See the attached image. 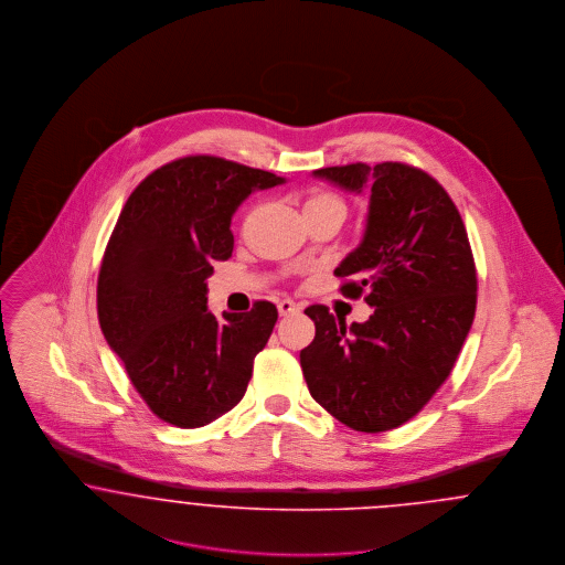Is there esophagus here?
Segmentation results:
<instances>
[{
	"instance_id": "esophagus-1",
	"label": "esophagus",
	"mask_w": 565,
	"mask_h": 565,
	"mask_svg": "<svg viewBox=\"0 0 565 565\" xmlns=\"http://www.w3.org/2000/svg\"><path fill=\"white\" fill-rule=\"evenodd\" d=\"M277 309H279V316H290V313H296L300 307L296 305L295 300L284 298V300L277 302Z\"/></svg>"
}]
</instances>
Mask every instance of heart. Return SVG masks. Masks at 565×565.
Instances as JSON below:
<instances>
[{
	"label": "heart",
	"instance_id": "b5f03b06",
	"mask_svg": "<svg viewBox=\"0 0 565 565\" xmlns=\"http://www.w3.org/2000/svg\"><path fill=\"white\" fill-rule=\"evenodd\" d=\"M318 210H341V212H345V203H343L341 196H337L332 192H313L305 201V212H318Z\"/></svg>",
	"mask_w": 565,
	"mask_h": 565
}]
</instances>
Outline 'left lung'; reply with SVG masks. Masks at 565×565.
Here are the masks:
<instances>
[{"mask_svg": "<svg viewBox=\"0 0 565 565\" xmlns=\"http://www.w3.org/2000/svg\"><path fill=\"white\" fill-rule=\"evenodd\" d=\"M350 192L371 186L362 243L334 269L341 292L373 307L345 323L311 305L316 339L300 366L316 403L358 431L415 417L451 375L477 309V269L456 203L404 162H353L313 171Z\"/></svg>", "mask_w": 565, "mask_h": 565, "instance_id": "1", "label": "left lung"}]
</instances>
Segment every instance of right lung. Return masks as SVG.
<instances>
[{
  "instance_id": "right-lung-1",
  "label": "right lung",
  "mask_w": 565,
  "mask_h": 565,
  "mask_svg": "<svg viewBox=\"0 0 565 565\" xmlns=\"http://www.w3.org/2000/svg\"><path fill=\"white\" fill-rule=\"evenodd\" d=\"M284 184L270 171L217 157H184L152 171L127 199L99 279L102 332L137 394L178 428L212 424L239 403L277 307L207 309L215 260L233 254L231 220L254 190Z\"/></svg>"
}]
</instances>
